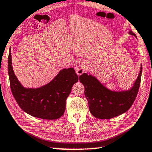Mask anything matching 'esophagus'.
I'll list each match as a JSON object with an SVG mask.
<instances>
[{
  "label": "esophagus",
  "mask_w": 152,
  "mask_h": 152,
  "mask_svg": "<svg viewBox=\"0 0 152 152\" xmlns=\"http://www.w3.org/2000/svg\"><path fill=\"white\" fill-rule=\"evenodd\" d=\"M87 68V65L86 63L84 61H79L75 64V71L77 74L78 75H81L83 74L85 71H86V69Z\"/></svg>",
  "instance_id": "34e87169"
}]
</instances>
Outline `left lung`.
<instances>
[{
  "mask_svg": "<svg viewBox=\"0 0 152 152\" xmlns=\"http://www.w3.org/2000/svg\"><path fill=\"white\" fill-rule=\"evenodd\" d=\"M129 34L137 37L132 31ZM79 77V81L85 87V95L88 102L89 111L95 118L111 119L123 114L131 107L140 88L142 65L140 73L131 88L123 91H112L103 86L96 77L89 72Z\"/></svg>",
  "mask_w": 152,
  "mask_h": 152,
  "instance_id": "8db88e82",
  "label": "left lung"
}]
</instances>
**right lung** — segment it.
<instances>
[{"instance_id":"obj_1","label":"right lung","mask_w":152,"mask_h":152,"mask_svg":"<svg viewBox=\"0 0 152 152\" xmlns=\"http://www.w3.org/2000/svg\"><path fill=\"white\" fill-rule=\"evenodd\" d=\"M8 72L12 94L18 105L30 115L44 119H57L63 115L66 99L78 81L73 67L61 70L54 79L37 88H26L18 80L12 65L11 50L8 58Z\"/></svg>"}]
</instances>
